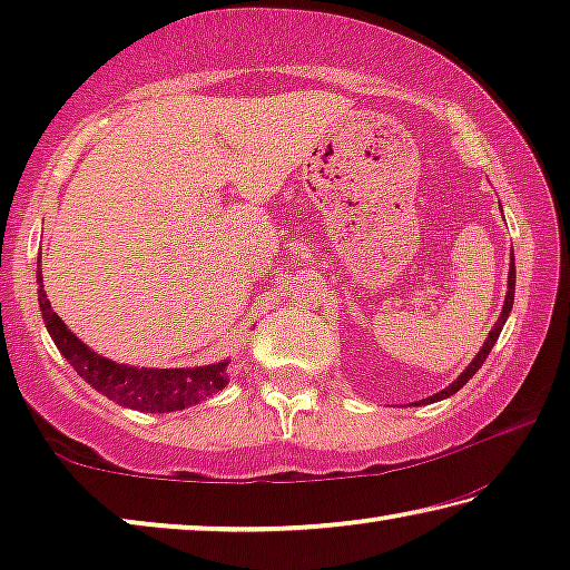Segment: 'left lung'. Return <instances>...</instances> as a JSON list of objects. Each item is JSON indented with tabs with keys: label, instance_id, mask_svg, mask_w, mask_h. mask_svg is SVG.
<instances>
[{
	"label": "left lung",
	"instance_id": "1",
	"mask_svg": "<svg viewBox=\"0 0 570 570\" xmlns=\"http://www.w3.org/2000/svg\"><path fill=\"white\" fill-rule=\"evenodd\" d=\"M513 296H515V262L510 264V274H508V294H505V304H503V312H500V320L495 322V326H493V332L488 334V340H485V344H482V350L478 352V356L475 360H472L470 364H468V370L460 374V377L450 384V387H445L442 392H438V394H432V397H428V400H422L420 404H428V402H438V400H445V397H450V394H455L462 384H468V380L472 377V374H475L480 366H482V362L488 360V354H490V350H493L495 346V342H498V336H500V332H503V324H505V320H508V314H510V308H513Z\"/></svg>",
	"mask_w": 570,
	"mask_h": 570
}]
</instances>
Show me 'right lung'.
Returning <instances> with one entry per match:
<instances>
[{
    "mask_svg": "<svg viewBox=\"0 0 570 570\" xmlns=\"http://www.w3.org/2000/svg\"><path fill=\"white\" fill-rule=\"evenodd\" d=\"M40 284V308L52 342L62 352L67 362L75 366L80 377L102 392L105 397L115 400L125 407L140 412H173L183 410L188 404L210 397L228 382V362L208 364V366H180V370H150V366H128L105 360V356L90 352L77 336L67 330L65 322L55 314V308L47 302L42 272L37 274Z\"/></svg>",
    "mask_w": 570,
    "mask_h": 570,
    "instance_id": "1",
    "label": "right lung"
}]
</instances>
